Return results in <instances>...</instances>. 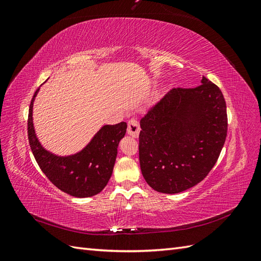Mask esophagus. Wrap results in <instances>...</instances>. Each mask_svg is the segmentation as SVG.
Wrapping results in <instances>:
<instances>
[{
	"instance_id": "esophagus-1",
	"label": "esophagus",
	"mask_w": 261,
	"mask_h": 261,
	"mask_svg": "<svg viewBox=\"0 0 261 261\" xmlns=\"http://www.w3.org/2000/svg\"><path fill=\"white\" fill-rule=\"evenodd\" d=\"M140 132V125L137 118H129L127 123V134L133 137H138Z\"/></svg>"
}]
</instances>
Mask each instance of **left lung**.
Instances as JSON below:
<instances>
[{"label":"left lung","mask_w":261,"mask_h":261,"mask_svg":"<svg viewBox=\"0 0 261 261\" xmlns=\"http://www.w3.org/2000/svg\"><path fill=\"white\" fill-rule=\"evenodd\" d=\"M139 163L150 187L177 194L215 167L227 133L226 105L219 87L202 77L194 88H174L140 120Z\"/></svg>","instance_id":"8db88e82"}]
</instances>
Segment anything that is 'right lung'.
Segmentation results:
<instances>
[{"instance_id": "1", "label": "right lung", "mask_w": 261, "mask_h": 261, "mask_svg": "<svg viewBox=\"0 0 261 261\" xmlns=\"http://www.w3.org/2000/svg\"><path fill=\"white\" fill-rule=\"evenodd\" d=\"M37 92L38 89L30 102L27 129L29 146L38 165L54 186L70 196L84 198L99 194L112 175L117 146L127 125L125 122L106 125L80 153L64 158L54 155L42 148L35 134L33 106Z\"/></svg>"}]
</instances>
